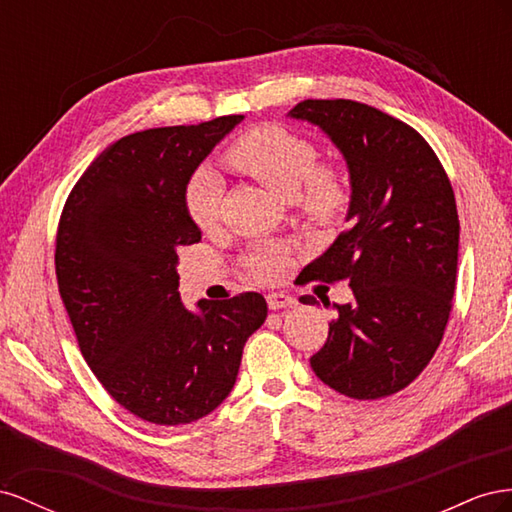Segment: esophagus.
Returning a JSON list of instances; mask_svg holds the SVG:
<instances>
[{"mask_svg": "<svg viewBox=\"0 0 512 512\" xmlns=\"http://www.w3.org/2000/svg\"><path fill=\"white\" fill-rule=\"evenodd\" d=\"M266 302L272 311H281V309H287V306H294L296 300L283 294V291H272V294L266 296Z\"/></svg>", "mask_w": 512, "mask_h": 512, "instance_id": "1", "label": "esophagus"}]
</instances>
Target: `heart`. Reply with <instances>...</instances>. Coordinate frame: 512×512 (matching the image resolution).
<instances>
[{"instance_id":"1","label":"heart","mask_w":512,"mask_h":512,"mask_svg":"<svg viewBox=\"0 0 512 512\" xmlns=\"http://www.w3.org/2000/svg\"><path fill=\"white\" fill-rule=\"evenodd\" d=\"M227 163L251 175L270 191L289 199L313 223H332L349 206V186L341 169L319 165L315 145L285 126L248 130L227 150ZM223 182L212 169H201L186 188V212L199 229H210L221 214ZM251 272L261 281H274L287 268L281 248L257 251Z\"/></svg>"}]
</instances>
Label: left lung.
<instances>
[{"label": "left lung", "instance_id": "8db88e82", "mask_svg": "<svg viewBox=\"0 0 512 512\" xmlns=\"http://www.w3.org/2000/svg\"><path fill=\"white\" fill-rule=\"evenodd\" d=\"M289 118L319 126L341 150L352 184L347 221L306 281H347L315 375L349 399L410 386L440 347L457 285L459 214L431 145L405 122L356 100H302ZM300 302L317 304L313 296Z\"/></svg>", "mask_w": 512, "mask_h": 512}]
</instances>
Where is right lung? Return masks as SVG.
Instances as JSON below:
<instances>
[{
    "label": "right lung",
    "instance_id": "add662e5",
    "mask_svg": "<svg viewBox=\"0 0 512 512\" xmlns=\"http://www.w3.org/2000/svg\"><path fill=\"white\" fill-rule=\"evenodd\" d=\"M242 120L122 137L85 169L60 216L55 274L81 354L115 401L154 425L216 410L268 315L255 291L188 311L175 270L178 248L201 240L186 212L188 180Z\"/></svg>",
    "mask_w": 512,
    "mask_h": 512
}]
</instances>
